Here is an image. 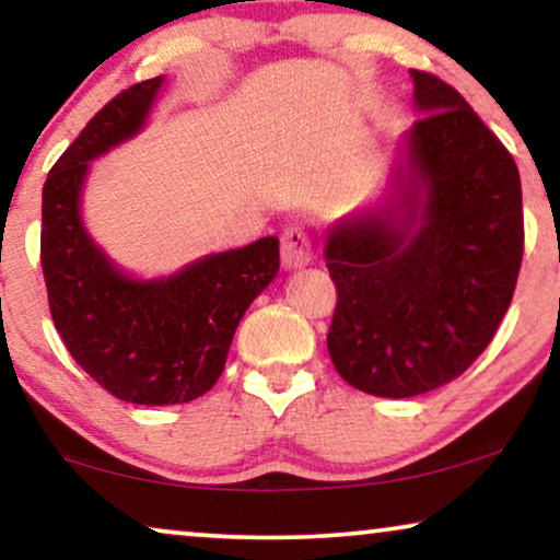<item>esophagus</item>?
I'll return each mask as SVG.
<instances>
[{
  "label": "esophagus",
  "instance_id": "34e87169",
  "mask_svg": "<svg viewBox=\"0 0 560 560\" xmlns=\"http://www.w3.org/2000/svg\"><path fill=\"white\" fill-rule=\"evenodd\" d=\"M314 258V243L312 235L302 231V228H287L281 235V261L287 269H302V266L312 264Z\"/></svg>",
  "mask_w": 560,
  "mask_h": 560
}]
</instances>
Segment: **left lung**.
<instances>
[{"label":"left lung","instance_id":"obj_1","mask_svg":"<svg viewBox=\"0 0 560 560\" xmlns=\"http://www.w3.org/2000/svg\"><path fill=\"white\" fill-rule=\"evenodd\" d=\"M411 78L419 119L381 195L325 235L337 287L329 358L381 398L436 390L482 355L523 261L515 160L452 85Z\"/></svg>","mask_w":560,"mask_h":560}]
</instances>
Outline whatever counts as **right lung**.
I'll use <instances>...</instances> for the list:
<instances>
[{"label":"right lung","instance_id":"right-lung-1","mask_svg":"<svg viewBox=\"0 0 560 560\" xmlns=\"http://www.w3.org/2000/svg\"><path fill=\"white\" fill-rule=\"evenodd\" d=\"M164 75L101 108L47 175L40 261L50 314L73 360L126 404H190L218 383L250 302L277 279L279 238L195 258L167 277L124 271L83 223L91 162L137 137Z\"/></svg>","mask_w":560,"mask_h":560}]
</instances>
